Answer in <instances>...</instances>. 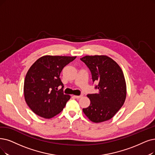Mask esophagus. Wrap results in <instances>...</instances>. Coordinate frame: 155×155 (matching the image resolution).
Here are the masks:
<instances>
[{
  "mask_svg": "<svg viewBox=\"0 0 155 155\" xmlns=\"http://www.w3.org/2000/svg\"><path fill=\"white\" fill-rule=\"evenodd\" d=\"M74 97H75L76 98H81L83 97V95H74Z\"/></svg>",
  "mask_w": 155,
  "mask_h": 155,
  "instance_id": "obj_1",
  "label": "esophagus"
}]
</instances>
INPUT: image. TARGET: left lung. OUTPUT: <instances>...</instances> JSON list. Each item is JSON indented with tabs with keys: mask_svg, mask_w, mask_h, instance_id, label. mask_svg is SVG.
<instances>
[{
	"mask_svg": "<svg viewBox=\"0 0 155 155\" xmlns=\"http://www.w3.org/2000/svg\"><path fill=\"white\" fill-rule=\"evenodd\" d=\"M81 60L91 71L93 82L98 81V94H88L90 106L83 109L94 123L107 121L116 114L125 101L127 86L124 74L115 61L105 55L85 56Z\"/></svg>",
	"mask_w": 155,
	"mask_h": 155,
	"instance_id": "left-lung-1",
	"label": "left lung"
}]
</instances>
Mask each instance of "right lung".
I'll use <instances>...</instances> for the list:
<instances>
[{"instance_id": "right-lung-1", "label": "right lung", "mask_w": 155, "mask_h": 155, "mask_svg": "<svg viewBox=\"0 0 155 155\" xmlns=\"http://www.w3.org/2000/svg\"><path fill=\"white\" fill-rule=\"evenodd\" d=\"M76 57L46 55L37 60L28 69L24 81V97L33 112L49 119L59 114L71 97L63 92L60 74ZM62 88L58 91V86Z\"/></svg>"}]
</instances>
